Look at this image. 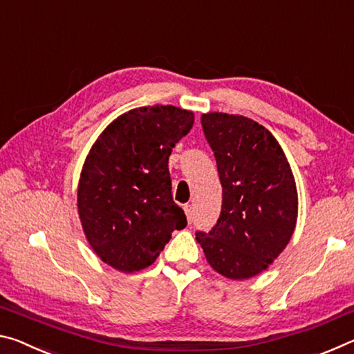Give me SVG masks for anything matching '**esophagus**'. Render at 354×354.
I'll use <instances>...</instances> for the list:
<instances>
[{"label":"esophagus","mask_w":354,"mask_h":354,"mask_svg":"<svg viewBox=\"0 0 354 354\" xmlns=\"http://www.w3.org/2000/svg\"><path fill=\"white\" fill-rule=\"evenodd\" d=\"M184 212H185V217H187V221L190 223V221L194 220V206L185 205L184 206Z\"/></svg>","instance_id":"esophagus-1"}]
</instances>
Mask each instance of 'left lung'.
I'll use <instances>...</instances> for the list:
<instances>
[{"mask_svg":"<svg viewBox=\"0 0 354 354\" xmlns=\"http://www.w3.org/2000/svg\"><path fill=\"white\" fill-rule=\"evenodd\" d=\"M223 189L221 212L196 242L215 272L248 279L267 270L295 231L298 192L283 148L270 131L236 113L201 115Z\"/></svg>","mask_w":354,"mask_h":354,"instance_id":"obj_1","label":"left lung"}]
</instances>
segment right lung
Returning <instances> with one entry per match:
<instances>
[{
    "label": "right lung",
    "instance_id": "obj_1",
    "mask_svg": "<svg viewBox=\"0 0 354 354\" xmlns=\"http://www.w3.org/2000/svg\"><path fill=\"white\" fill-rule=\"evenodd\" d=\"M195 115L171 104L137 107L104 128L84 160L77 214L101 261L134 273L158 259L171 232L187 225L171 196L169 156Z\"/></svg>",
    "mask_w": 354,
    "mask_h": 354
}]
</instances>
